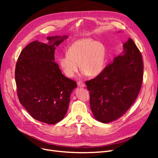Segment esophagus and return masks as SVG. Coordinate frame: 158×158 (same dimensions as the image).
<instances>
[{"instance_id":"esophagus-1","label":"esophagus","mask_w":158,"mask_h":158,"mask_svg":"<svg viewBox=\"0 0 158 158\" xmlns=\"http://www.w3.org/2000/svg\"><path fill=\"white\" fill-rule=\"evenodd\" d=\"M77 85H78V86L80 88H84L85 86V84L84 83H82V82H78L77 83Z\"/></svg>"}]
</instances>
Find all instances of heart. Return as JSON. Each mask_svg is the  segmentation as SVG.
Returning <instances> with one entry per match:
<instances>
[{
  "instance_id": "heart-1",
  "label": "heart",
  "mask_w": 158,
  "mask_h": 158,
  "mask_svg": "<svg viewBox=\"0 0 158 158\" xmlns=\"http://www.w3.org/2000/svg\"><path fill=\"white\" fill-rule=\"evenodd\" d=\"M58 61L63 73L69 78L78 73L79 65L82 75L94 77L105 67L106 49L100 42L84 38L73 43L66 51V55L59 57Z\"/></svg>"
}]
</instances>
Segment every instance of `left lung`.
I'll list each match as a JSON object with an SVG mask.
<instances>
[{"label": "left lung", "mask_w": 158, "mask_h": 158, "mask_svg": "<svg viewBox=\"0 0 158 158\" xmlns=\"http://www.w3.org/2000/svg\"><path fill=\"white\" fill-rule=\"evenodd\" d=\"M142 77V55L130 38L123 45L122 53L97 77L85 82L95 118L109 123L123 116L135 102Z\"/></svg>", "instance_id": "left-lung-1"}]
</instances>
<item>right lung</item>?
I'll return each mask as SVG.
<instances>
[{
  "label": "right lung",
  "mask_w": 158,
  "mask_h": 158,
  "mask_svg": "<svg viewBox=\"0 0 158 158\" xmlns=\"http://www.w3.org/2000/svg\"><path fill=\"white\" fill-rule=\"evenodd\" d=\"M68 37L49 36L47 43H30L21 52L16 65L19 101L33 118L49 125L63 120L70 95L77 87L55 62L56 47Z\"/></svg>",
  "instance_id": "right-lung-1"
}]
</instances>
